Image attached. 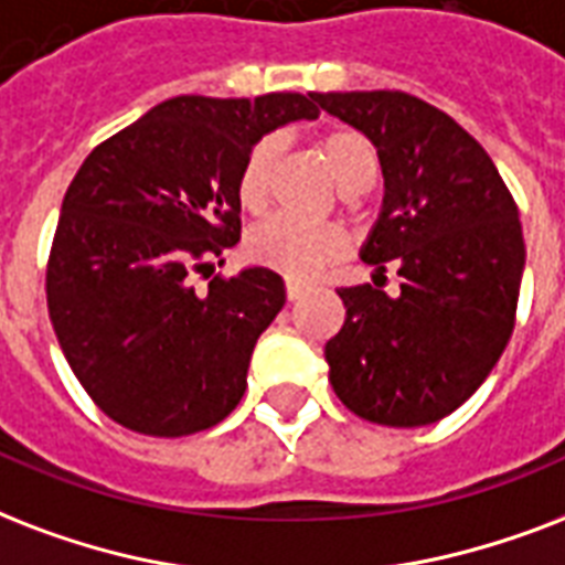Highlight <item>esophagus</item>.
Returning <instances> with one entry per match:
<instances>
[{"mask_svg": "<svg viewBox=\"0 0 565 565\" xmlns=\"http://www.w3.org/2000/svg\"><path fill=\"white\" fill-rule=\"evenodd\" d=\"M286 295L288 300H300L303 295H309V286H306V282H297V279H286Z\"/></svg>", "mask_w": 565, "mask_h": 565, "instance_id": "obj_1", "label": "esophagus"}]
</instances>
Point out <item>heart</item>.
<instances>
[{"label": "heart", "mask_w": 565, "mask_h": 565, "mask_svg": "<svg viewBox=\"0 0 565 565\" xmlns=\"http://www.w3.org/2000/svg\"><path fill=\"white\" fill-rule=\"evenodd\" d=\"M323 164L332 182L344 196L362 194L374 185L380 159L374 143L353 129H335L318 141ZM279 156L277 138H262L253 143L238 173V200L247 212H262L268 205L270 170ZM344 250V233L332 223H303L286 214H274L247 235V253L253 262L295 279L315 277Z\"/></svg>", "instance_id": "heart-1"}]
</instances>
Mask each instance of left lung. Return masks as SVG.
<instances>
[{"instance_id": "8db88e82", "label": "left lung", "mask_w": 565, "mask_h": 565, "mask_svg": "<svg viewBox=\"0 0 565 565\" xmlns=\"http://www.w3.org/2000/svg\"><path fill=\"white\" fill-rule=\"evenodd\" d=\"M377 150L383 205L362 262L397 270L395 297L339 288L342 330L323 356L332 392L386 427H422L466 404L513 335L524 270L519 209L487 150L445 111L401 90L312 94Z\"/></svg>"}]
</instances>
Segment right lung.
<instances>
[{"mask_svg": "<svg viewBox=\"0 0 565 565\" xmlns=\"http://www.w3.org/2000/svg\"><path fill=\"white\" fill-rule=\"evenodd\" d=\"M315 117L312 94L173 96L78 168L46 303L70 369L108 418L177 439L238 406L286 286L262 265L214 277L209 291L191 279L242 238L238 173L253 143Z\"/></svg>", "mask_w": 565, "mask_h": 565, "instance_id": "right-lung-1", "label": "right lung"}]
</instances>
